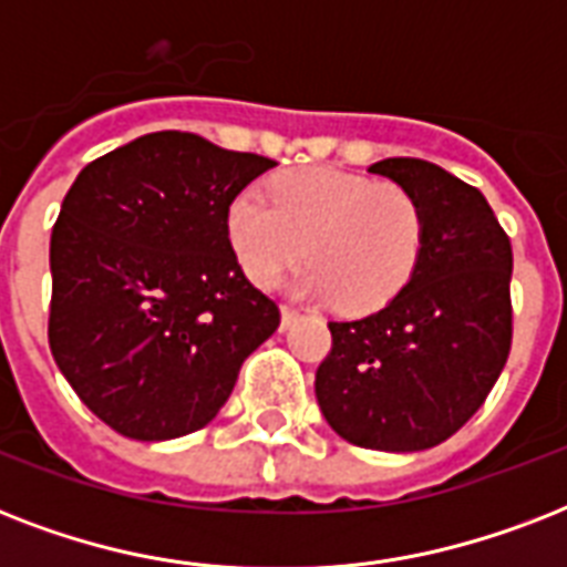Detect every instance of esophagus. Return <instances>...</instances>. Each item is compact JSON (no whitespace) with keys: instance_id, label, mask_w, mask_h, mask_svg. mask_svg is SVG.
<instances>
[{"instance_id":"obj_1","label":"esophagus","mask_w":567,"mask_h":567,"mask_svg":"<svg viewBox=\"0 0 567 567\" xmlns=\"http://www.w3.org/2000/svg\"><path fill=\"white\" fill-rule=\"evenodd\" d=\"M297 318H300V311L293 309V306H282V329H288L291 323H297Z\"/></svg>"}]
</instances>
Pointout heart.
Instances as JSON below:
<instances>
[{
  "instance_id": "b5f03b06",
  "label": "heart",
  "mask_w": 567,
  "mask_h": 567,
  "mask_svg": "<svg viewBox=\"0 0 567 567\" xmlns=\"http://www.w3.org/2000/svg\"><path fill=\"white\" fill-rule=\"evenodd\" d=\"M265 196H235L226 217L244 274L261 288L309 258L302 293L336 297L344 311H373L412 279L423 249V208L396 182L306 167L270 182Z\"/></svg>"
}]
</instances>
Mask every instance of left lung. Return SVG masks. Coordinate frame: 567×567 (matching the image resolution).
<instances>
[{
	"mask_svg": "<svg viewBox=\"0 0 567 567\" xmlns=\"http://www.w3.org/2000/svg\"><path fill=\"white\" fill-rule=\"evenodd\" d=\"M371 173L417 196L421 258L385 309L329 323L315 394L344 441L412 453L462 430L509 359L512 244L485 196L439 164L385 158Z\"/></svg>",
	"mask_w": 567,
	"mask_h": 567,
	"instance_id": "1",
	"label": "left lung"
}]
</instances>
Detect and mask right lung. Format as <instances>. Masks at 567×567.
<instances>
[{"mask_svg": "<svg viewBox=\"0 0 567 567\" xmlns=\"http://www.w3.org/2000/svg\"><path fill=\"white\" fill-rule=\"evenodd\" d=\"M276 162L153 132L91 162L52 226L49 350L87 409L135 441L203 430L279 327L229 244L235 196Z\"/></svg>", "mask_w": 567, "mask_h": 567, "instance_id": "right-lung-1", "label": "right lung"}]
</instances>
